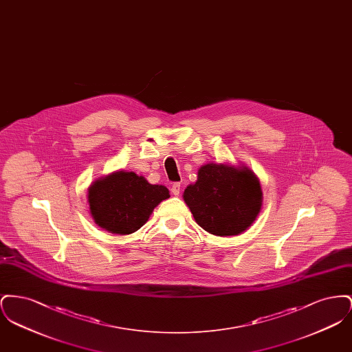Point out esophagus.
I'll return each instance as SVG.
<instances>
[{
    "label": "esophagus",
    "mask_w": 352,
    "mask_h": 352,
    "mask_svg": "<svg viewBox=\"0 0 352 352\" xmlns=\"http://www.w3.org/2000/svg\"><path fill=\"white\" fill-rule=\"evenodd\" d=\"M171 192H173L175 197H178V195L181 194V184H179V182L173 184V186H171Z\"/></svg>",
    "instance_id": "obj_1"
}]
</instances>
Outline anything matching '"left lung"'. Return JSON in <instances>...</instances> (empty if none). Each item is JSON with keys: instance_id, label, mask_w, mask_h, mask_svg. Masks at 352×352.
I'll use <instances>...</instances> for the list:
<instances>
[{"instance_id": "obj_1", "label": "left lung", "mask_w": 352, "mask_h": 352, "mask_svg": "<svg viewBox=\"0 0 352 352\" xmlns=\"http://www.w3.org/2000/svg\"><path fill=\"white\" fill-rule=\"evenodd\" d=\"M184 199L203 230L217 236L244 232L261 208V187L247 168L207 164L198 181L187 186Z\"/></svg>"}]
</instances>
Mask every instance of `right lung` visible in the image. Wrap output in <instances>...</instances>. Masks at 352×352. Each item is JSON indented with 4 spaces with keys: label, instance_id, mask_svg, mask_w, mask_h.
<instances>
[{
    "label": "right lung",
    "instance_id": "obj_1",
    "mask_svg": "<svg viewBox=\"0 0 352 352\" xmlns=\"http://www.w3.org/2000/svg\"><path fill=\"white\" fill-rule=\"evenodd\" d=\"M165 186L148 184L132 171H116L98 179L88 190L89 210L96 224L112 234H129L140 230L154 207L168 199Z\"/></svg>",
    "mask_w": 352,
    "mask_h": 352
}]
</instances>
